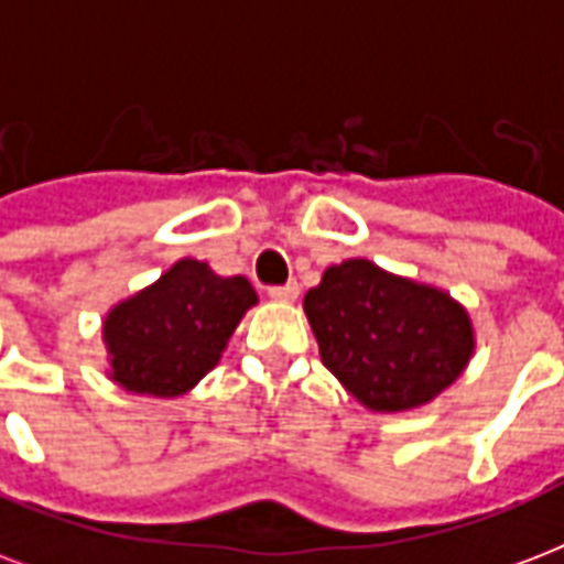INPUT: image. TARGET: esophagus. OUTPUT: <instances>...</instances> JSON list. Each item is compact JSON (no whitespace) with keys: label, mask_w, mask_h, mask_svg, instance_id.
I'll list each match as a JSON object with an SVG mask.
<instances>
[{"label":"esophagus","mask_w":564,"mask_h":564,"mask_svg":"<svg viewBox=\"0 0 564 564\" xmlns=\"http://www.w3.org/2000/svg\"><path fill=\"white\" fill-rule=\"evenodd\" d=\"M269 299L295 301V299H299V283L292 281V283H286V286H272V290H269Z\"/></svg>","instance_id":"obj_1"}]
</instances>
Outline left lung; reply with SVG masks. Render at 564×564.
Listing matches in <instances>:
<instances>
[{
	"mask_svg": "<svg viewBox=\"0 0 564 564\" xmlns=\"http://www.w3.org/2000/svg\"><path fill=\"white\" fill-rule=\"evenodd\" d=\"M322 364L376 414L429 405L476 351L467 307L449 292L402 278L367 257L322 272L304 295Z\"/></svg>",
	"mask_w": 564,
	"mask_h": 564,
	"instance_id": "left-lung-1",
	"label": "left lung"
}]
</instances>
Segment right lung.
Listing matches in <instances>:
<instances>
[{
  "label": "right lung",
  "instance_id": "right-lung-1",
  "mask_svg": "<svg viewBox=\"0 0 564 564\" xmlns=\"http://www.w3.org/2000/svg\"><path fill=\"white\" fill-rule=\"evenodd\" d=\"M253 304L248 278H225L183 257L102 316L106 376L135 397H183L221 360Z\"/></svg>",
  "mask_w": 564,
  "mask_h": 564
}]
</instances>
